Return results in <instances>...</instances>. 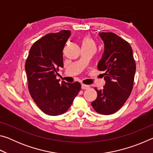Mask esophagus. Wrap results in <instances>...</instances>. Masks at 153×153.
Returning a JSON list of instances; mask_svg holds the SVG:
<instances>
[{
  "label": "esophagus",
  "instance_id": "esophagus-1",
  "mask_svg": "<svg viewBox=\"0 0 153 153\" xmlns=\"http://www.w3.org/2000/svg\"><path fill=\"white\" fill-rule=\"evenodd\" d=\"M82 89L83 90H85V89H88L89 88V86H88V85H85V84H82Z\"/></svg>",
  "mask_w": 153,
  "mask_h": 153
}]
</instances>
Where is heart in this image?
<instances>
[{
  "label": "heart",
  "instance_id": "heart-1",
  "mask_svg": "<svg viewBox=\"0 0 153 153\" xmlns=\"http://www.w3.org/2000/svg\"><path fill=\"white\" fill-rule=\"evenodd\" d=\"M81 46L82 48H87V47H93L96 48V45L94 41L92 40L90 36H84L82 38L81 40Z\"/></svg>",
  "mask_w": 153,
  "mask_h": 153
}]
</instances>
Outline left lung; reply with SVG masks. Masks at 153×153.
<instances>
[{
	"label": "left lung",
	"instance_id": "1",
	"mask_svg": "<svg viewBox=\"0 0 153 153\" xmlns=\"http://www.w3.org/2000/svg\"><path fill=\"white\" fill-rule=\"evenodd\" d=\"M104 43V52L98 63L103 71L105 84L98 90L91 105L97 113L111 115L122 107L133 88L136 63L129 44L112 32L99 33Z\"/></svg>",
	"mask_w": 153,
	"mask_h": 153
}]
</instances>
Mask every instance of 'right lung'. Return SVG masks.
<instances>
[{
    "label": "right lung",
    "instance_id": "1",
    "mask_svg": "<svg viewBox=\"0 0 153 153\" xmlns=\"http://www.w3.org/2000/svg\"><path fill=\"white\" fill-rule=\"evenodd\" d=\"M70 30L51 33L36 41L25 62L28 88L34 102L48 115H61L68 110L81 89L79 82L59 84V67H63V50Z\"/></svg>",
    "mask_w": 153,
    "mask_h": 153
}]
</instances>
